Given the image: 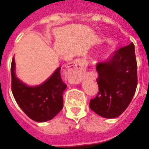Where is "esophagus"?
<instances>
[{"label": "esophagus", "instance_id": "34e87169", "mask_svg": "<svg viewBox=\"0 0 149 149\" xmlns=\"http://www.w3.org/2000/svg\"><path fill=\"white\" fill-rule=\"evenodd\" d=\"M86 61L83 59H79L73 62L68 68V80L72 84H77L81 82L86 68Z\"/></svg>", "mask_w": 149, "mask_h": 149}]
</instances>
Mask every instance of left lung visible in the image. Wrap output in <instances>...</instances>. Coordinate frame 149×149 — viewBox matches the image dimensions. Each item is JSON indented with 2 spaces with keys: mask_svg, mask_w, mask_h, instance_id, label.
Wrapping results in <instances>:
<instances>
[{
  "mask_svg": "<svg viewBox=\"0 0 149 149\" xmlns=\"http://www.w3.org/2000/svg\"><path fill=\"white\" fill-rule=\"evenodd\" d=\"M99 91L90 100L91 109L107 118L125 112L137 86V63L134 44L120 48L109 61L97 64Z\"/></svg>",
  "mask_w": 149,
  "mask_h": 149,
  "instance_id": "8db88e82",
  "label": "left lung"
}]
</instances>
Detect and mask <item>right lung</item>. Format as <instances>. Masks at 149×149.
<instances>
[{
    "instance_id": "obj_1",
    "label": "right lung",
    "mask_w": 149,
    "mask_h": 149,
    "mask_svg": "<svg viewBox=\"0 0 149 149\" xmlns=\"http://www.w3.org/2000/svg\"><path fill=\"white\" fill-rule=\"evenodd\" d=\"M12 92L23 112L38 122L49 121L63 109V92L67 88L61 79V67L40 85L29 87L15 74L14 58L11 64Z\"/></svg>"
}]
</instances>
